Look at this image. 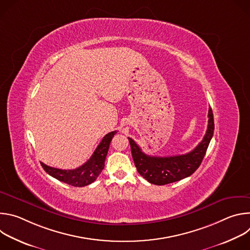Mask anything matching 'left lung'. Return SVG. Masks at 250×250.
Returning a JSON list of instances; mask_svg holds the SVG:
<instances>
[{
	"label": "left lung",
	"mask_w": 250,
	"mask_h": 250,
	"mask_svg": "<svg viewBox=\"0 0 250 250\" xmlns=\"http://www.w3.org/2000/svg\"><path fill=\"white\" fill-rule=\"evenodd\" d=\"M208 128L203 140L192 151L182 155L168 157L146 155L141 151L135 142L128 137L132 158L137 172L146 180L154 185H166L191 176L201 165L212 137L213 129H215L213 115L210 108L208 109Z\"/></svg>",
	"instance_id": "1"
}]
</instances>
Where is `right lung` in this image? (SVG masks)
I'll return each instance as SVG.
<instances>
[{"instance_id":"right-lung-1","label":"right lung","mask_w":250,"mask_h":250,"mask_svg":"<svg viewBox=\"0 0 250 250\" xmlns=\"http://www.w3.org/2000/svg\"><path fill=\"white\" fill-rule=\"evenodd\" d=\"M118 131L105 134L90 159L82 166L72 170H62L47 166L42 162V168L55 179L74 187H84L93 183L104 167V160L108 153L111 140Z\"/></svg>"}]
</instances>
